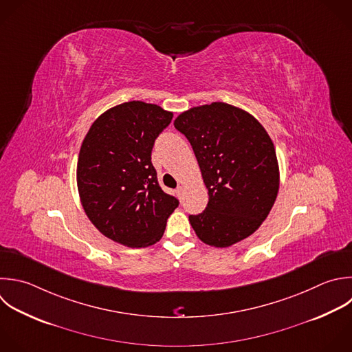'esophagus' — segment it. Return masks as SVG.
<instances>
[{
	"label": "esophagus",
	"instance_id": "esophagus-1",
	"mask_svg": "<svg viewBox=\"0 0 352 352\" xmlns=\"http://www.w3.org/2000/svg\"><path fill=\"white\" fill-rule=\"evenodd\" d=\"M183 192H184V188L182 187V186H179L177 188H176V194H177V197L179 198H182V195H183Z\"/></svg>",
	"mask_w": 352,
	"mask_h": 352
}]
</instances>
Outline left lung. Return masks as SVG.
Returning <instances> with one entry per match:
<instances>
[{
	"mask_svg": "<svg viewBox=\"0 0 352 352\" xmlns=\"http://www.w3.org/2000/svg\"><path fill=\"white\" fill-rule=\"evenodd\" d=\"M175 128L190 142L209 201L190 214L198 238L216 248L252 235L268 216L279 187L275 147L249 113L214 102L182 113Z\"/></svg>",
	"mask_w": 352,
	"mask_h": 352,
	"instance_id": "8db88e82",
	"label": "left lung"
}]
</instances>
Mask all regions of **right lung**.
Masks as SVG:
<instances>
[{
    "label": "right lung",
    "mask_w": 352,
    "mask_h": 352,
    "mask_svg": "<svg viewBox=\"0 0 352 352\" xmlns=\"http://www.w3.org/2000/svg\"><path fill=\"white\" fill-rule=\"evenodd\" d=\"M173 114L157 104L126 102L103 113L87 133L77 164L84 210L107 238L154 245L179 199L158 184L151 151Z\"/></svg>",
    "instance_id": "obj_1"
}]
</instances>
